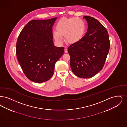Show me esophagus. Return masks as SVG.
<instances>
[{
	"label": "esophagus",
	"instance_id": "34e87169",
	"mask_svg": "<svg viewBox=\"0 0 127 127\" xmlns=\"http://www.w3.org/2000/svg\"><path fill=\"white\" fill-rule=\"evenodd\" d=\"M64 52L65 53H67L68 51H67V47H64Z\"/></svg>",
	"mask_w": 127,
	"mask_h": 127
}]
</instances>
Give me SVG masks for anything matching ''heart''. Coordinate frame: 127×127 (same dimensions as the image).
<instances>
[{"instance_id": "b5f03b06", "label": "heart", "mask_w": 127, "mask_h": 127, "mask_svg": "<svg viewBox=\"0 0 127 127\" xmlns=\"http://www.w3.org/2000/svg\"><path fill=\"white\" fill-rule=\"evenodd\" d=\"M56 30L53 31L55 41L61 44L64 36L66 42L74 44L83 37L86 29V25L82 19L79 17H63L56 24Z\"/></svg>"}]
</instances>
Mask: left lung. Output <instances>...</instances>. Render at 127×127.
Wrapping results in <instances>:
<instances>
[{
	"label": "left lung",
	"instance_id": "obj_1",
	"mask_svg": "<svg viewBox=\"0 0 127 127\" xmlns=\"http://www.w3.org/2000/svg\"><path fill=\"white\" fill-rule=\"evenodd\" d=\"M88 23L85 35L68 48L72 72L78 77H92L100 71L109 53L110 42L106 28L97 19L84 16Z\"/></svg>",
	"mask_w": 127,
	"mask_h": 127
}]
</instances>
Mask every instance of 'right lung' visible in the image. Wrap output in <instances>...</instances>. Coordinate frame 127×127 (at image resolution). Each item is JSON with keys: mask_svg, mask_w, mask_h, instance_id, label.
<instances>
[{"mask_svg": "<svg viewBox=\"0 0 127 127\" xmlns=\"http://www.w3.org/2000/svg\"><path fill=\"white\" fill-rule=\"evenodd\" d=\"M57 18L29 21L17 39V60L25 75L34 83L49 80L64 54V48L55 46L53 40L52 27Z\"/></svg>", "mask_w": 127, "mask_h": 127, "instance_id": "1", "label": "right lung"}]
</instances>
